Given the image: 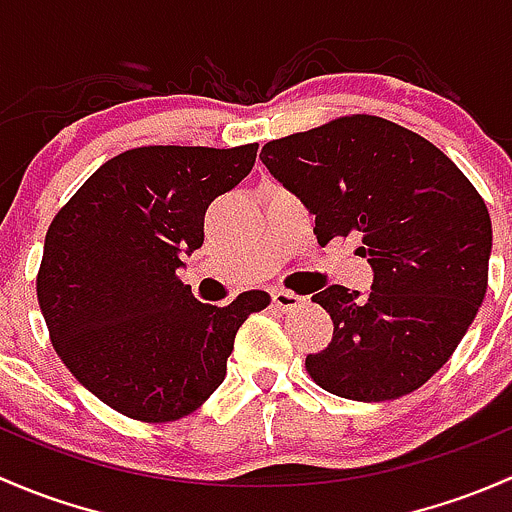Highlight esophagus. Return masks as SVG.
Wrapping results in <instances>:
<instances>
[{"instance_id":"1","label":"esophagus","mask_w":512,"mask_h":512,"mask_svg":"<svg viewBox=\"0 0 512 512\" xmlns=\"http://www.w3.org/2000/svg\"><path fill=\"white\" fill-rule=\"evenodd\" d=\"M272 302H275V307L280 309V312H292V309H297L304 299L299 297V294L289 292V289H272Z\"/></svg>"}]
</instances>
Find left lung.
I'll return each mask as SVG.
<instances>
[{
    "instance_id": "obj_1",
    "label": "left lung",
    "mask_w": 512,
    "mask_h": 512,
    "mask_svg": "<svg viewBox=\"0 0 512 512\" xmlns=\"http://www.w3.org/2000/svg\"><path fill=\"white\" fill-rule=\"evenodd\" d=\"M260 158L314 215L319 245L356 235L374 270L369 294L332 285L312 297L334 337L307 356L309 376L352 401L426 384L488 289L493 227L471 180L426 138L366 113L270 141Z\"/></svg>"
}]
</instances>
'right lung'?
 <instances>
[{"label":"right lung","mask_w":512,"mask_h":512,"mask_svg":"<svg viewBox=\"0 0 512 512\" xmlns=\"http://www.w3.org/2000/svg\"><path fill=\"white\" fill-rule=\"evenodd\" d=\"M257 143L143 146L106 160L51 220L36 297L51 344L81 386L118 414L165 423L223 384L237 329L270 294L227 307L178 277L205 240V210L252 170Z\"/></svg>","instance_id":"obj_1"}]
</instances>
